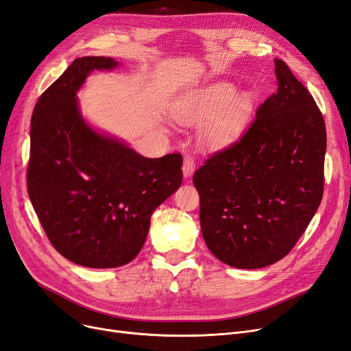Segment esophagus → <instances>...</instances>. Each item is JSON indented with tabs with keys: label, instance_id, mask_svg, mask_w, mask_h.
Segmentation results:
<instances>
[{
	"label": "esophagus",
	"instance_id": "34e87169",
	"mask_svg": "<svg viewBox=\"0 0 351 351\" xmlns=\"http://www.w3.org/2000/svg\"><path fill=\"white\" fill-rule=\"evenodd\" d=\"M182 172H184L185 178H191L192 175H194V172H195V162H194V159H192V157L186 156L185 159H184Z\"/></svg>",
	"mask_w": 351,
	"mask_h": 351
}]
</instances>
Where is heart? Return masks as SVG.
Instances as JSON below:
<instances>
[{"mask_svg":"<svg viewBox=\"0 0 351 351\" xmlns=\"http://www.w3.org/2000/svg\"><path fill=\"white\" fill-rule=\"evenodd\" d=\"M255 97L251 92H239L234 84L219 82L194 90L178 99L173 115L185 123H204L202 135L214 149H224L239 140L250 127Z\"/></svg>","mask_w":351,"mask_h":351,"instance_id":"b5f03b06","label":"heart"}]
</instances>
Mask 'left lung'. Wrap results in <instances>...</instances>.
I'll return each instance as SVG.
<instances>
[{
	"mask_svg": "<svg viewBox=\"0 0 351 351\" xmlns=\"http://www.w3.org/2000/svg\"><path fill=\"white\" fill-rule=\"evenodd\" d=\"M274 64L278 88L258 108L250 130L194 173L202 237L214 256L236 268L285 258L324 194L322 114L287 64Z\"/></svg>",
	"mask_w": 351,
	"mask_h": 351,
	"instance_id": "1",
	"label": "left lung"
}]
</instances>
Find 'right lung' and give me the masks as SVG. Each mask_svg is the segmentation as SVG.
Listing matches in <instances>:
<instances>
[{
    "label": "right lung",
    "instance_id": "1",
    "mask_svg": "<svg viewBox=\"0 0 351 351\" xmlns=\"http://www.w3.org/2000/svg\"><path fill=\"white\" fill-rule=\"evenodd\" d=\"M119 65L77 58L39 97L30 122L27 191L42 228L69 261L115 268L138 255L153 211L182 184V156L149 159L82 115L77 92Z\"/></svg>",
    "mask_w": 351,
    "mask_h": 351
}]
</instances>
